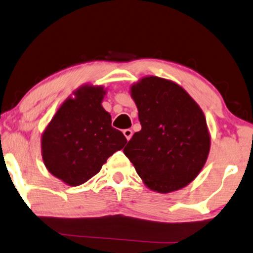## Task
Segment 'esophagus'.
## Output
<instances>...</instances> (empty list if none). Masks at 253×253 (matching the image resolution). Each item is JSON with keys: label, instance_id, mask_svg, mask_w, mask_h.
I'll return each instance as SVG.
<instances>
[{"label": "esophagus", "instance_id": "1", "mask_svg": "<svg viewBox=\"0 0 253 253\" xmlns=\"http://www.w3.org/2000/svg\"><path fill=\"white\" fill-rule=\"evenodd\" d=\"M124 135L126 136V139L129 141V140H130V137H132V135H133V130H132V129H129V128L124 129Z\"/></svg>", "mask_w": 253, "mask_h": 253}]
</instances>
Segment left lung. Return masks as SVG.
<instances>
[{
  "mask_svg": "<svg viewBox=\"0 0 253 253\" xmlns=\"http://www.w3.org/2000/svg\"><path fill=\"white\" fill-rule=\"evenodd\" d=\"M141 124L124 154L150 190H180L199 174L211 148L204 112L183 87L156 76L133 84Z\"/></svg>",
  "mask_w": 253,
  "mask_h": 253,
  "instance_id": "8db88e82",
  "label": "left lung"
}]
</instances>
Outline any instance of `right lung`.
<instances>
[{
  "instance_id": "add662e5",
  "label": "right lung",
  "mask_w": 253,
  "mask_h": 253,
  "mask_svg": "<svg viewBox=\"0 0 253 253\" xmlns=\"http://www.w3.org/2000/svg\"><path fill=\"white\" fill-rule=\"evenodd\" d=\"M103 86L84 85L60 106L42 137L43 163L53 176L79 186L97 174L127 140L111 126Z\"/></svg>"
}]
</instances>
